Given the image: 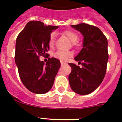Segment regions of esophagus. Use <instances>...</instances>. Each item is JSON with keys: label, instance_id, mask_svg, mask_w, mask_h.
<instances>
[{"label": "esophagus", "instance_id": "1", "mask_svg": "<svg viewBox=\"0 0 122 122\" xmlns=\"http://www.w3.org/2000/svg\"><path fill=\"white\" fill-rule=\"evenodd\" d=\"M65 64H66V63H65V62H64V61H61V65L63 66V65H65Z\"/></svg>", "mask_w": 122, "mask_h": 122}]
</instances>
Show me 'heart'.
Masks as SVG:
<instances>
[{
  "label": "heart",
  "mask_w": 122,
  "mask_h": 122,
  "mask_svg": "<svg viewBox=\"0 0 122 122\" xmlns=\"http://www.w3.org/2000/svg\"><path fill=\"white\" fill-rule=\"evenodd\" d=\"M65 35L66 36L68 39L72 43H75L78 41V37L76 33L71 31H66L65 32ZM54 40H55V33H51L50 35L49 40V46L50 47H52L54 44ZM73 55V53L70 51H59L54 54V56L56 58L62 60V61H66Z\"/></svg>",
  "instance_id": "heart-1"
}]
</instances>
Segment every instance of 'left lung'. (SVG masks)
Returning <instances> with one entry per match:
<instances>
[{"label": "left lung", "instance_id": "8db88e82", "mask_svg": "<svg viewBox=\"0 0 122 122\" xmlns=\"http://www.w3.org/2000/svg\"><path fill=\"white\" fill-rule=\"evenodd\" d=\"M71 26L80 31L83 39L81 51L74 58L82 66L69 63L71 68L69 83L75 92L87 95L94 91L104 78L108 61V41L94 26L85 23Z\"/></svg>", "mask_w": 122, "mask_h": 122}]
</instances>
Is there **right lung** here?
I'll use <instances>...</instances> for the list:
<instances>
[{"instance_id": "add662e5", "label": "right lung", "mask_w": 122, "mask_h": 122, "mask_svg": "<svg viewBox=\"0 0 122 122\" xmlns=\"http://www.w3.org/2000/svg\"><path fill=\"white\" fill-rule=\"evenodd\" d=\"M58 28L31 21L16 39L15 63L20 77L26 88L35 94H46L51 89L61 66L54 57H49L46 65L39 59L40 56H47L51 33Z\"/></svg>"}]
</instances>
